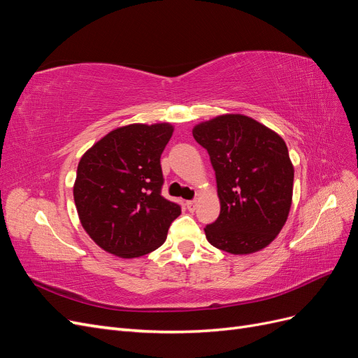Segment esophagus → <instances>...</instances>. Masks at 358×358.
Here are the masks:
<instances>
[{
	"label": "esophagus",
	"mask_w": 358,
	"mask_h": 358,
	"mask_svg": "<svg viewBox=\"0 0 358 358\" xmlns=\"http://www.w3.org/2000/svg\"><path fill=\"white\" fill-rule=\"evenodd\" d=\"M196 204H197V201H196V200H188V201L185 203L187 209H188L189 212H194V210H196Z\"/></svg>",
	"instance_id": "esophagus-1"
}]
</instances>
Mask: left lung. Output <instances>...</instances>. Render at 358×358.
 Returning a JSON list of instances; mask_svg holds the SVG:
<instances>
[{
	"label": "left lung",
	"instance_id": "left-lung-1",
	"mask_svg": "<svg viewBox=\"0 0 358 358\" xmlns=\"http://www.w3.org/2000/svg\"><path fill=\"white\" fill-rule=\"evenodd\" d=\"M210 157L221 201L204 229L210 245L251 254L272 242L288 218L294 169L285 142L252 117L224 115L194 127Z\"/></svg>",
	"mask_w": 358,
	"mask_h": 358
}]
</instances>
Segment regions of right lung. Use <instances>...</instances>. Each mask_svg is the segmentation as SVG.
<instances>
[{
  "mask_svg": "<svg viewBox=\"0 0 358 358\" xmlns=\"http://www.w3.org/2000/svg\"><path fill=\"white\" fill-rule=\"evenodd\" d=\"M173 134L170 124L113 129L78 166L74 203L83 229L104 251L142 257L164 243L180 206L161 196L159 164Z\"/></svg>",
  "mask_w": 358,
  "mask_h": 358,
  "instance_id": "right-lung-1",
  "label": "right lung"
}]
</instances>
